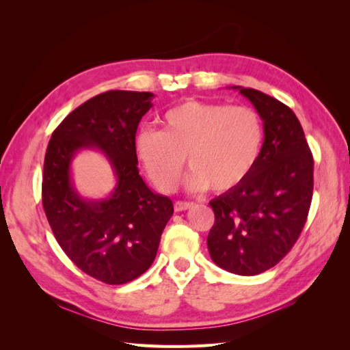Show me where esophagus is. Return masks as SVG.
Segmentation results:
<instances>
[{
	"label": "esophagus",
	"instance_id": "34e87169",
	"mask_svg": "<svg viewBox=\"0 0 350 350\" xmlns=\"http://www.w3.org/2000/svg\"><path fill=\"white\" fill-rule=\"evenodd\" d=\"M175 211H184L188 210L189 207H193V203H189V201H175Z\"/></svg>",
	"mask_w": 350,
	"mask_h": 350
}]
</instances>
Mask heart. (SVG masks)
Returning <instances> with one entry per match:
<instances>
[{
  "mask_svg": "<svg viewBox=\"0 0 350 350\" xmlns=\"http://www.w3.org/2000/svg\"><path fill=\"white\" fill-rule=\"evenodd\" d=\"M161 131L143 129L135 135L134 152L144 171L163 193L181 183L185 156L193 167L188 187L193 191H229L251 172L262 146V124L247 107L187 100L167 109Z\"/></svg>",
  "mask_w": 350,
  "mask_h": 350,
  "instance_id": "1",
  "label": "heart"
}]
</instances>
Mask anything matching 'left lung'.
Masks as SVG:
<instances>
[{"label": "left lung", "mask_w": 350, "mask_h": 350, "mask_svg": "<svg viewBox=\"0 0 350 350\" xmlns=\"http://www.w3.org/2000/svg\"><path fill=\"white\" fill-rule=\"evenodd\" d=\"M234 89L261 116L264 143L245 179L208 203L215 225L207 247L219 267L256 276L276 266L301 235L312 200L314 159L289 107L256 89Z\"/></svg>", "instance_id": "obj_1"}]
</instances>
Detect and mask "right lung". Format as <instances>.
I'll return each mask as SVG.
<instances>
[{
	"label": "right lung",
	"instance_id": "1",
	"mask_svg": "<svg viewBox=\"0 0 350 350\" xmlns=\"http://www.w3.org/2000/svg\"><path fill=\"white\" fill-rule=\"evenodd\" d=\"M153 93L109 90L68 113L52 133L44 162L42 204L67 257L108 284L129 283L149 269L174 213L171 198L153 193L139 175L134 140ZM81 148L109 157L117 187L105 200H84L69 167Z\"/></svg>",
	"mask_w": 350,
	"mask_h": 350
}]
</instances>
